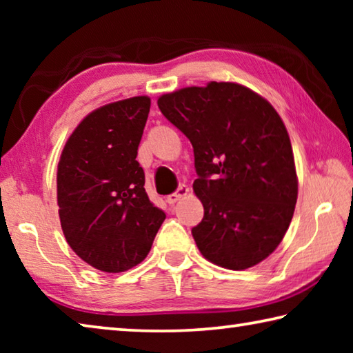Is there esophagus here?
<instances>
[{
  "label": "esophagus",
  "instance_id": "esophagus-1",
  "mask_svg": "<svg viewBox=\"0 0 353 353\" xmlns=\"http://www.w3.org/2000/svg\"><path fill=\"white\" fill-rule=\"evenodd\" d=\"M188 187L187 185H181V187H177V190L174 191V193H171L170 196H166V202H168L170 205H172V204H176V202L179 201V199H182L183 196H187L188 194Z\"/></svg>",
  "mask_w": 353,
  "mask_h": 353
}]
</instances>
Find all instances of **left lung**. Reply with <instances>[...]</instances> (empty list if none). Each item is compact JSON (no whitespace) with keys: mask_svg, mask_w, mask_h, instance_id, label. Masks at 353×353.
Segmentation results:
<instances>
[{"mask_svg":"<svg viewBox=\"0 0 353 353\" xmlns=\"http://www.w3.org/2000/svg\"><path fill=\"white\" fill-rule=\"evenodd\" d=\"M159 109L190 140L204 218L191 229L201 254L241 271L283 240L297 201L291 141L274 107L232 82L160 97Z\"/></svg>","mask_w":353,"mask_h":353,"instance_id":"left-lung-1","label":"left lung"}]
</instances>
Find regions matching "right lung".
<instances>
[{
	"label": "right lung",
	"instance_id": "1",
	"mask_svg": "<svg viewBox=\"0 0 353 353\" xmlns=\"http://www.w3.org/2000/svg\"><path fill=\"white\" fill-rule=\"evenodd\" d=\"M151 99L135 97L99 107L82 119L57 168L63 235L76 255L104 272L146 259L163 210L149 201L137 151Z\"/></svg>",
	"mask_w": 353,
	"mask_h": 353
}]
</instances>
